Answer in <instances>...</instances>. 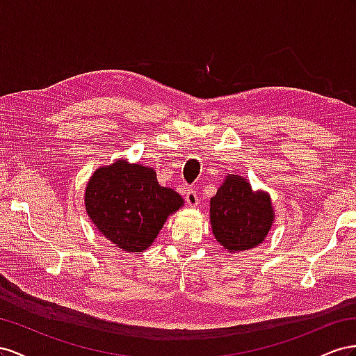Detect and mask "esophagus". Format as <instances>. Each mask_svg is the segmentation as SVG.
<instances>
[{"label": "esophagus", "mask_w": 356, "mask_h": 356, "mask_svg": "<svg viewBox=\"0 0 356 356\" xmlns=\"http://www.w3.org/2000/svg\"><path fill=\"white\" fill-rule=\"evenodd\" d=\"M185 201L189 207H197L198 206V195L195 189H188L186 195H185Z\"/></svg>", "instance_id": "esophagus-1"}]
</instances>
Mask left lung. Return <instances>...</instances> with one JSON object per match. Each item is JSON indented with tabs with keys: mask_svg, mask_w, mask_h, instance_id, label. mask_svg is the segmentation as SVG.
<instances>
[{
	"mask_svg": "<svg viewBox=\"0 0 356 356\" xmlns=\"http://www.w3.org/2000/svg\"><path fill=\"white\" fill-rule=\"evenodd\" d=\"M274 210L267 192L253 191L248 179L227 175L210 200V223L219 245L236 253L257 248L268 236Z\"/></svg>",
	"mask_w": 356,
	"mask_h": 356,
	"instance_id": "obj_1",
	"label": "left lung"
}]
</instances>
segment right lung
<instances>
[{
	"mask_svg": "<svg viewBox=\"0 0 356 356\" xmlns=\"http://www.w3.org/2000/svg\"><path fill=\"white\" fill-rule=\"evenodd\" d=\"M184 206L176 191L158 184L156 171L118 159L88 180L85 207L95 228L125 252H143L167 218Z\"/></svg>",
	"mask_w": 356,
	"mask_h": 356,
	"instance_id": "right-lung-1",
	"label": "right lung"
}]
</instances>
